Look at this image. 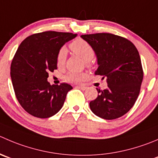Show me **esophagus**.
<instances>
[{"label": "esophagus", "mask_w": 158, "mask_h": 158, "mask_svg": "<svg viewBox=\"0 0 158 158\" xmlns=\"http://www.w3.org/2000/svg\"><path fill=\"white\" fill-rule=\"evenodd\" d=\"M76 88L80 89H82V90H85V89H86L87 87L85 86V85H77V86H76Z\"/></svg>", "instance_id": "34e87169"}]
</instances>
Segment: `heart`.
Wrapping results in <instances>:
<instances>
[{
	"mask_svg": "<svg viewBox=\"0 0 158 158\" xmlns=\"http://www.w3.org/2000/svg\"><path fill=\"white\" fill-rule=\"evenodd\" d=\"M69 48L75 54L80 56L84 61L89 63V61L93 59L95 56V51L93 47L86 41L78 38L73 42H72L69 45ZM67 51L65 48L62 47L59 50L56 57V63L59 67H63L66 62ZM87 74L85 73H76L71 72L67 73L65 76V80L69 82H74L78 83L85 79L86 78Z\"/></svg>",
	"mask_w": 158,
	"mask_h": 158,
	"instance_id": "1",
	"label": "heart"
}]
</instances>
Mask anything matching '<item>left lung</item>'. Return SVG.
Returning a JSON list of instances; mask_svg holds the SVG:
<instances>
[{
	"label": "left lung",
	"instance_id": "1",
	"mask_svg": "<svg viewBox=\"0 0 158 158\" xmlns=\"http://www.w3.org/2000/svg\"><path fill=\"white\" fill-rule=\"evenodd\" d=\"M94 48L99 67L95 74L106 78L108 85L97 89L89 102L93 113L105 120L126 114L139 96L143 77L140 55L130 40L110 33L81 35Z\"/></svg>",
	"mask_w": 158,
	"mask_h": 158
}]
</instances>
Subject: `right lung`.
Wrapping results in <instances>:
<instances>
[{
  "instance_id": "add662e5",
  "label": "right lung",
  "mask_w": 158,
  "mask_h": 158,
  "mask_svg": "<svg viewBox=\"0 0 158 158\" xmlns=\"http://www.w3.org/2000/svg\"><path fill=\"white\" fill-rule=\"evenodd\" d=\"M76 36L48 31L30 35L18 47L10 65V77L17 99L27 113L38 118L56 114L73 87L50 85L49 72L57 69L56 57L65 42Z\"/></svg>"
}]
</instances>
